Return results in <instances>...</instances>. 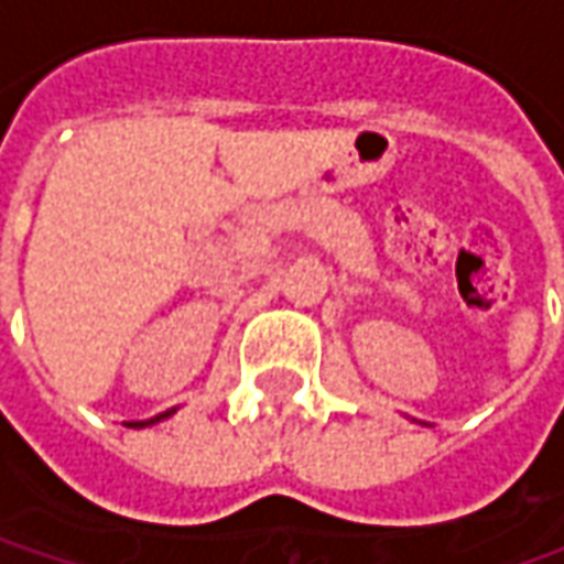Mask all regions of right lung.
I'll list each match as a JSON object with an SVG mask.
<instances>
[{
  "mask_svg": "<svg viewBox=\"0 0 564 564\" xmlns=\"http://www.w3.org/2000/svg\"><path fill=\"white\" fill-rule=\"evenodd\" d=\"M169 414H172V411H165L163 417H169ZM163 417H156V421H163ZM150 423H153V421H150ZM128 426H143V423H128Z\"/></svg>",
  "mask_w": 564,
  "mask_h": 564,
  "instance_id": "add662e5",
  "label": "right lung"
}]
</instances>
